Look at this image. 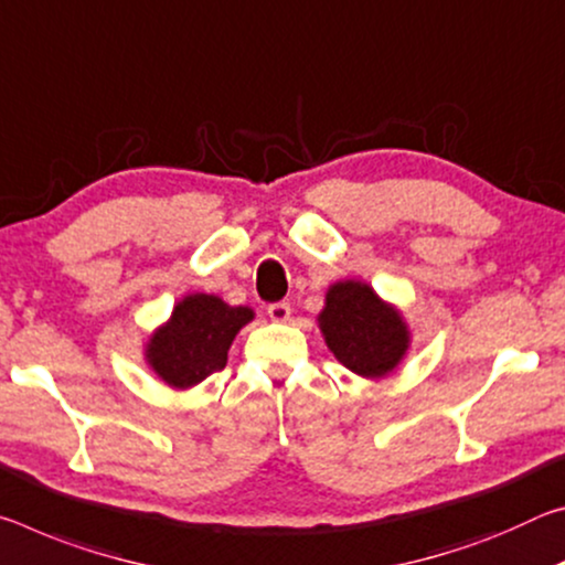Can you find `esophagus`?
<instances>
[{"mask_svg":"<svg viewBox=\"0 0 565 565\" xmlns=\"http://www.w3.org/2000/svg\"><path fill=\"white\" fill-rule=\"evenodd\" d=\"M267 316H270V320H275V322L290 320V305H288V302H273V305H267Z\"/></svg>","mask_w":565,"mask_h":565,"instance_id":"esophagus-1","label":"esophagus"}]
</instances>
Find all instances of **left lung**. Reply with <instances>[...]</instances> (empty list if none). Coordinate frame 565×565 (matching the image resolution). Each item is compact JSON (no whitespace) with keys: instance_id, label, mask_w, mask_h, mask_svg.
Listing matches in <instances>:
<instances>
[{"instance_id":"1","label":"left lung","mask_w":565,"mask_h":565,"mask_svg":"<svg viewBox=\"0 0 565 565\" xmlns=\"http://www.w3.org/2000/svg\"><path fill=\"white\" fill-rule=\"evenodd\" d=\"M318 320L332 355L363 377L391 373L411 343L401 312L365 282L332 285Z\"/></svg>"}]
</instances>
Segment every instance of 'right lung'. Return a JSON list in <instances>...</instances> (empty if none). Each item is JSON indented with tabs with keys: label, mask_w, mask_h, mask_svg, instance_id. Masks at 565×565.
<instances>
[{
	"label": "right lung",
	"mask_w": 565,
	"mask_h": 565,
	"mask_svg": "<svg viewBox=\"0 0 565 565\" xmlns=\"http://www.w3.org/2000/svg\"><path fill=\"white\" fill-rule=\"evenodd\" d=\"M249 320L253 310L243 305L230 308L215 295H188L147 343V363L172 387L198 385L225 367L230 345Z\"/></svg>",
	"instance_id": "add662e5"
}]
</instances>
